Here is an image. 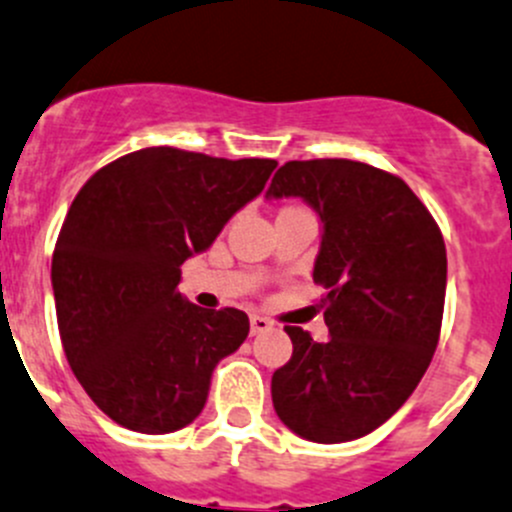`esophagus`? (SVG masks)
Wrapping results in <instances>:
<instances>
[{"label": "esophagus", "mask_w": 512, "mask_h": 512, "mask_svg": "<svg viewBox=\"0 0 512 512\" xmlns=\"http://www.w3.org/2000/svg\"><path fill=\"white\" fill-rule=\"evenodd\" d=\"M272 327V322L262 315H252L250 317V332L252 335H260V332H267Z\"/></svg>", "instance_id": "obj_1"}]
</instances>
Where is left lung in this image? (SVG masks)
I'll list each match as a JSON object with an SVG mask.
<instances>
[{
	"instance_id": "left-lung-1",
	"label": "left lung",
	"mask_w": 512,
	"mask_h": 512,
	"mask_svg": "<svg viewBox=\"0 0 512 512\" xmlns=\"http://www.w3.org/2000/svg\"><path fill=\"white\" fill-rule=\"evenodd\" d=\"M267 200L300 197L320 217L315 282L330 337L285 327L292 357L272 405L310 443H347L393 418L438 347L448 257L438 225L400 177L352 160L285 162Z\"/></svg>"
}]
</instances>
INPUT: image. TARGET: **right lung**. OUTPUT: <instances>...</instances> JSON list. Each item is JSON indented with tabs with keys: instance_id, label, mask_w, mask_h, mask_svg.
<instances>
[{
	"instance_id": "add662e5",
	"label": "right lung",
	"mask_w": 512,
	"mask_h": 512,
	"mask_svg": "<svg viewBox=\"0 0 512 512\" xmlns=\"http://www.w3.org/2000/svg\"><path fill=\"white\" fill-rule=\"evenodd\" d=\"M275 167L147 147L94 172L74 197L52 257L59 335L79 385L122 428L165 435L190 425L217 362L245 342V312L192 305L177 290L180 267Z\"/></svg>"
}]
</instances>
